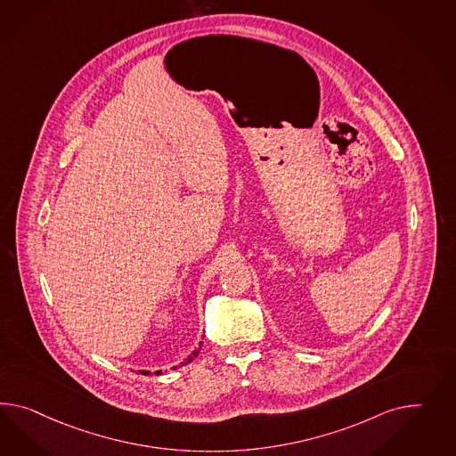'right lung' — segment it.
Returning <instances> with one entry per match:
<instances>
[{"label":"right lung","mask_w":456,"mask_h":456,"mask_svg":"<svg viewBox=\"0 0 456 456\" xmlns=\"http://www.w3.org/2000/svg\"><path fill=\"white\" fill-rule=\"evenodd\" d=\"M199 350H200V346H199V348H197L196 352H192V355H191V357L187 358V360H185V362H183V365H185V363H187V362H192V358L196 357L197 354H199ZM174 370H175V367H174ZM149 371H144V375H148ZM160 373V370H158V371H156V375H159Z\"/></svg>","instance_id":"obj_1"}]
</instances>
